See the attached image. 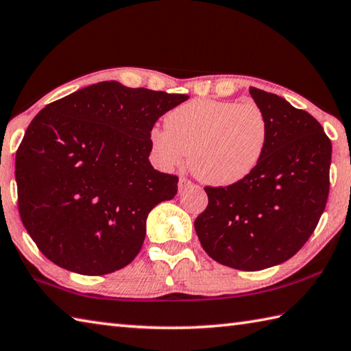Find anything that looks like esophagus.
Wrapping results in <instances>:
<instances>
[{
	"instance_id": "34e87169",
	"label": "esophagus",
	"mask_w": 351,
	"mask_h": 351,
	"mask_svg": "<svg viewBox=\"0 0 351 351\" xmlns=\"http://www.w3.org/2000/svg\"><path fill=\"white\" fill-rule=\"evenodd\" d=\"M190 185H191V181L189 180V178H185V176L180 178V184H178V187H180V191H184L185 189L190 187Z\"/></svg>"
}]
</instances>
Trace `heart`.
Listing matches in <instances>:
<instances>
[{"mask_svg": "<svg viewBox=\"0 0 351 351\" xmlns=\"http://www.w3.org/2000/svg\"><path fill=\"white\" fill-rule=\"evenodd\" d=\"M149 138L160 167H180L189 154L190 170L200 181L230 187L259 166L270 125L255 102L193 99L169 111L164 130L154 128Z\"/></svg>", "mask_w": 351, "mask_h": 351, "instance_id": "obj_1", "label": "heart"}]
</instances>
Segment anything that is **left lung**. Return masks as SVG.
Listing matches in <instances>:
<instances>
[{
	"mask_svg": "<svg viewBox=\"0 0 351 351\" xmlns=\"http://www.w3.org/2000/svg\"><path fill=\"white\" fill-rule=\"evenodd\" d=\"M270 125L259 166L230 187H205L195 220L204 250L219 264L258 271L285 263L314 232L329 196L332 143L308 111L250 87Z\"/></svg>",
	"mask_w": 351,
	"mask_h": 351,
	"instance_id": "obj_1",
	"label": "left lung"
}]
</instances>
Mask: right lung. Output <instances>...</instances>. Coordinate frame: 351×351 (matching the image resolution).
Listing matches in <instances>:
<instances>
[{
  "label": "right lung",
  "mask_w": 351,
  "mask_h": 351,
  "mask_svg": "<svg viewBox=\"0 0 351 351\" xmlns=\"http://www.w3.org/2000/svg\"><path fill=\"white\" fill-rule=\"evenodd\" d=\"M187 99L102 81L37 113L14 176L21 220L45 256L102 276L138 255L147 214L178 193V176L149 161V136L158 117Z\"/></svg>",
  "instance_id": "1"
}]
</instances>
